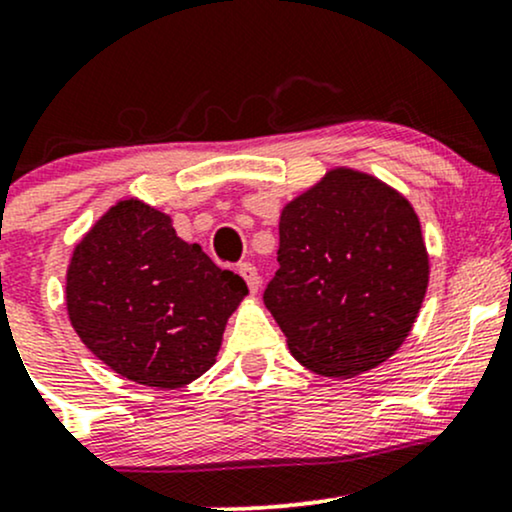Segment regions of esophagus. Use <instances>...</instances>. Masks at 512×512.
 Returning <instances> with one entry per match:
<instances>
[{
	"label": "esophagus",
	"instance_id": "34e87169",
	"mask_svg": "<svg viewBox=\"0 0 512 512\" xmlns=\"http://www.w3.org/2000/svg\"><path fill=\"white\" fill-rule=\"evenodd\" d=\"M238 274L243 276L245 284H248V289H250L252 293H257V289H260V274H257L255 264L240 262V264H238Z\"/></svg>",
	"mask_w": 512,
	"mask_h": 512
}]
</instances>
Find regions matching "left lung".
<instances>
[{
	"label": "left lung",
	"mask_w": 512,
	"mask_h": 512,
	"mask_svg": "<svg viewBox=\"0 0 512 512\" xmlns=\"http://www.w3.org/2000/svg\"><path fill=\"white\" fill-rule=\"evenodd\" d=\"M264 305L293 358L327 378L380 366L414 327L428 286L419 216L368 173L334 168L281 211Z\"/></svg>",
	"instance_id": "left-lung-1"
}]
</instances>
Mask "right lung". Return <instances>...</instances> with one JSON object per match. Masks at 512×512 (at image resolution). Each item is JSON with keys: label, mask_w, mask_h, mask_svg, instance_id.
<instances>
[{"label": "right lung", "mask_w": 512, "mask_h": 512, "mask_svg": "<svg viewBox=\"0 0 512 512\" xmlns=\"http://www.w3.org/2000/svg\"><path fill=\"white\" fill-rule=\"evenodd\" d=\"M248 286L175 233L139 199L110 207L67 269L72 327L132 383L175 390L214 366L223 330Z\"/></svg>", "instance_id": "1"}]
</instances>
